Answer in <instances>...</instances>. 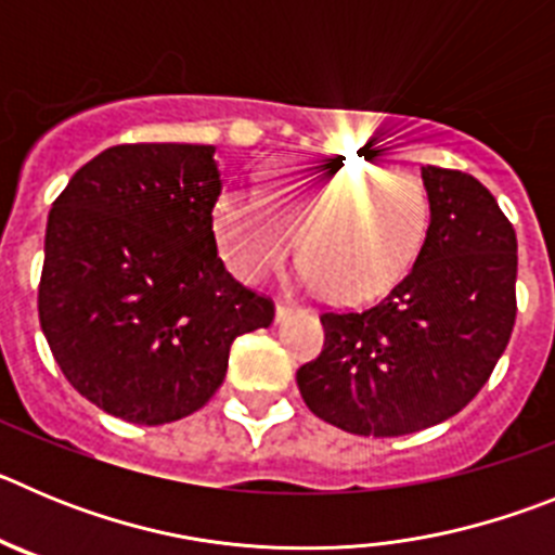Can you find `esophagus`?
<instances>
[{
  "mask_svg": "<svg viewBox=\"0 0 555 555\" xmlns=\"http://www.w3.org/2000/svg\"><path fill=\"white\" fill-rule=\"evenodd\" d=\"M294 313H300V308L286 306V302H278V306H274V322L281 325V322H286L288 317H294Z\"/></svg>",
  "mask_w": 555,
  "mask_h": 555,
  "instance_id": "esophagus-1",
  "label": "esophagus"
}]
</instances>
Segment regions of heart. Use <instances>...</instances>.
<instances>
[{
  "label": "heart",
  "mask_w": 555,
  "mask_h": 555,
  "mask_svg": "<svg viewBox=\"0 0 555 555\" xmlns=\"http://www.w3.org/2000/svg\"><path fill=\"white\" fill-rule=\"evenodd\" d=\"M224 263L261 283L297 249L302 281L338 302H366L400 283L428 230V194L403 169L281 160L263 194L228 189L210 217Z\"/></svg>",
  "instance_id": "heart-1"
}]
</instances>
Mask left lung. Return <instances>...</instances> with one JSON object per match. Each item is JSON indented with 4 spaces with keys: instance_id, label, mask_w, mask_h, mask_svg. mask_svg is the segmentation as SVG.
<instances>
[{
    "instance_id": "1",
    "label": "left lung",
    "mask_w": 555,
    "mask_h": 555,
    "mask_svg": "<svg viewBox=\"0 0 555 555\" xmlns=\"http://www.w3.org/2000/svg\"><path fill=\"white\" fill-rule=\"evenodd\" d=\"M428 230L414 267L364 311L322 313L325 350L297 370L313 414L358 436L430 428L480 391L517 317V235L473 175L423 166Z\"/></svg>"
}]
</instances>
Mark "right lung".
Returning <instances> with one entry per match:
<instances>
[{
    "label": "right lung",
    "mask_w": 555,
    "mask_h": 555,
    "mask_svg": "<svg viewBox=\"0 0 555 555\" xmlns=\"http://www.w3.org/2000/svg\"><path fill=\"white\" fill-rule=\"evenodd\" d=\"M217 146L121 144L75 171L49 210L41 331L66 380L135 425L208 403L230 345L272 325L267 297L224 269L210 228Z\"/></svg>",
    "instance_id": "obj_1"
}]
</instances>
